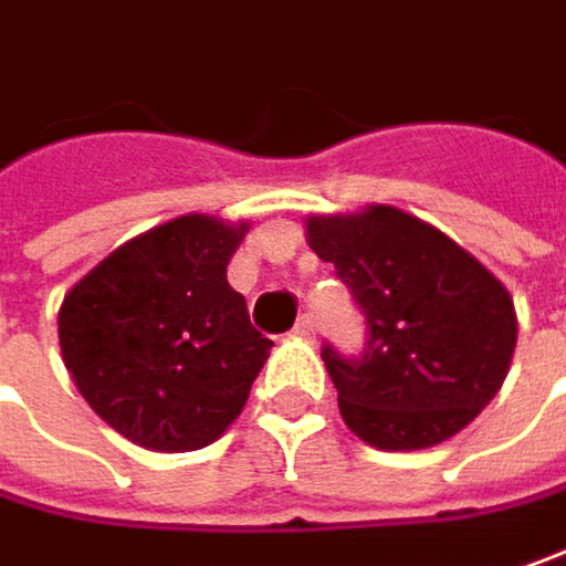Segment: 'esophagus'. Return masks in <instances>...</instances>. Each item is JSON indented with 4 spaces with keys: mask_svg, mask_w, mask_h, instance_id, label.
Segmentation results:
<instances>
[{
    "mask_svg": "<svg viewBox=\"0 0 566 566\" xmlns=\"http://www.w3.org/2000/svg\"><path fill=\"white\" fill-rule=\"evenodd\" d=\"M293 334L296 337H305V340H312L315 337V322H312V315H302L296 322V327H293Z\"/></svg>",
    "mask_w": 566,
    "mask_h": 566,
    "instance_id": "34e87169",
    "label": "esophagus"
}]
</instances>
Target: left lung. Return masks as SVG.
I'll use <instances>...</instances> for the list:
<instances>
[{"instance_id": "left-lung-1", "label": "left lung", "mask_w": 566, "mask_h": 566, "mask_svg": "<svg viewBox=\"0 0 566 566\" xmlns=\"http://www.w3.org/2000/svg\"><path fill=\"white\" fill-rule=\"evenodd\" d=\"M305 235L366 315L363 354L322 350L344 423L388 452L430 449L465 430L516 350L506 286L437 226L395 207L312 216Z\"/></svg>"}]
</instances>
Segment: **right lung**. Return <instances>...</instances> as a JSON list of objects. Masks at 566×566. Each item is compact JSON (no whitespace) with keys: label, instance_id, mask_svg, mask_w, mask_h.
<instances>
[{"label":"right lung","instance_id":"add662e5","mask_svg":"<svg viewBox=\"0 0 566 566\" xmlns=\"http://www.w3.org/2000/svg\"><path fill=\"white\" fill-rule=\"evenodd\" d=\"M248 232L190 212L88 270L60 305V350L107 427L153 452H190L239 417L273 340L226 268Z\"/></svg>","mask_w":566,"mask_h":566}]
</instances>
